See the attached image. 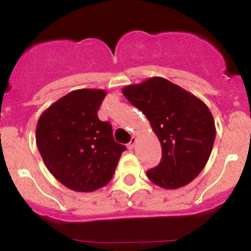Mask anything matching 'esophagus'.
<instances>
[{
    "mask_svg": "<svg viewBox=\"0 0 251 251\" xmlns=\"http://www.w3.org/2000/svg\"><path fill=\"white\" fill-rule=\"evenodd\" d=\"M134 144H136V137H132V138H131V141H130V143L127 144V148H128V149H133Z\"/></svg>",
    "mask_w": 251,
    "mask_h": 251,
    "instance_id": "obj_1",
    "label": "esophagus"
}]
</instances>
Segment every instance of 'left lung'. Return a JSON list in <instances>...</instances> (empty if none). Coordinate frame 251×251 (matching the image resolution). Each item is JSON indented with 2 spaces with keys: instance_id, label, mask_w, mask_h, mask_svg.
<instances>
[{
  "instance_id": "left-lung-1",
  "label": "left lung",
  "mask_w": 251,
  "mask_h": 251,
  "mask_svg": "<svg viewBox=\"0 0 251 251\" xmlns=\"http://www.w3.org/2000/svg\"><path fill=\"white\" fill-rule=\"evenodd\" d=\"M123 94L148 118L162 148L159 165L147 171L150 181L172 190L194 180L214 144L215 124L209 108L161 77L126 86Z\"/></svg>"
}]
</instances>
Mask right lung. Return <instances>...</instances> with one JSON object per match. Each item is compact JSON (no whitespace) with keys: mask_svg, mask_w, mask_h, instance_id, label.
<instances>
[{"mask_svg":"<svg viewBox=\"0 0 251 251\" xmlns=\"http://www.w3.org/2000/svg\"><path fill=\"white\" fill-rule=\"evenodd\" d=\"M104 90L79 89L42 113L36 143L49 172L66 188L90 192L107 185L126 147L97 115Z\"/></svg>","mask_w":251,"mask_h":251,"instance_id":"right-lung-1","label":"right lung"}]
</instances>
